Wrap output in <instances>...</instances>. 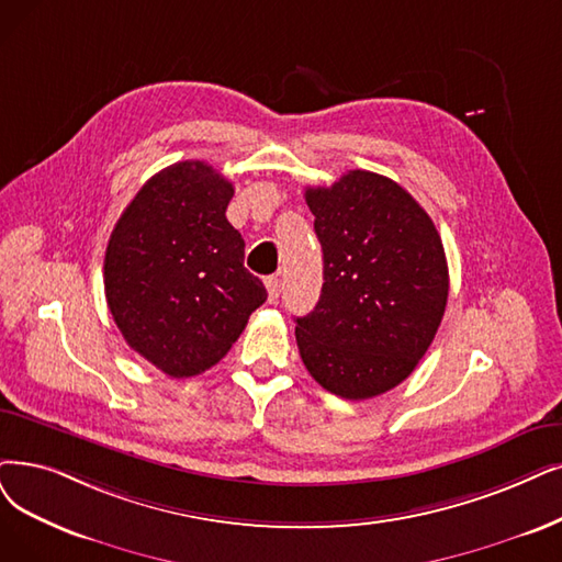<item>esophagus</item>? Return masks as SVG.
Returning a JSON list of instances; mask_svg holds the SVG:
<instances>
[{
    "label": "esophagus",
    "mask_w": 562,
    "mask_h": 562,
    "mask_svg": "<svg viewBox=\"0 0 562 562\" xmlns=\"http://www.w3.org/2000/svg\"><path fill=\"white\" fill-rule=\"evenodd\" d=\"M265 285H267L269 302H277L279 295H281V279H279V277H267V279H265Z\"/></svg>",
    "instance_id": "esophagus-1"
}]
</instances>
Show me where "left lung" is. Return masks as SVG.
I'll use <instances>...</instances> for the list:
<instances>
[{"instance_id": "8db88e82", "label": "left lung", "mask_w": 562, "mask_h": 562, "mask_svg": "<svg viewBox=\"0 0 562 562\" xmlns=\"http://www.w3.org/2000/svg\"><path fill=\"white\" fill-rule=\"evenodd\" d=\"M304 195L325 281L295 321L302 362L336 396H378L415 371L440 327L450 293L440 235L406 189L369 170Z\"/></svg>"}]
</instances>
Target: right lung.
<instances>
[{
    "instance_id": "right-lung-1",
    "label": "right lung",
    "mask_w": 562,
    "mask_h": 562,
    "mask_svg": "<svg viewBox=\"0 0 562 562\" xmlns=\"http://www.w3.org/2000/svg\"><path fill=\"white\" fill-rule=\"evenodd\" d=\"M235 189L205 161L147 179L110 235L103 285L126 344L170 378L212 369L267 300L226 210Z\"/></svg>"
}]
</instances>
